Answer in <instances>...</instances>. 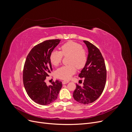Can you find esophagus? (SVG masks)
<instances>
[{
	"label": "esophagus",
	"mask_w": 132,
	"mask_h": 132,
	"mask_svg": "<svg viewBox=\"0 0 132 132\" xmlns=\"http://www.w3.org/2000/svg\"><path fill=\"white\" fill-rule=\"evenodd\" d=\"M68 83H69V81L68 80H63L62 81L63 84H67Z\"/></svg>",
	"instance_id": "obj_1"
}]
</instances>
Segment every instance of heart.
Returning a JSON list of instances; mask_svg holds the SVG:
<instances>
[{
    "mask_svg": "<svg viewBox=\"0 0 132 132\" xmlns=\"http://www.w3.org/2000/svg\"><path fill=\"white\" fill-rule=\"evenodd\" d=\"M61 51H52L50 55V61L52 64L57 66L62 62L63 56H69L68 63L69 64L63 66L56 71V76L59 78L69 80L76 71L78 69L83 68L87 60V53L83 48L80 44L72 41H68L62 45Z\"/></svg>",
    "mask_w": 132,
    "mask_h": 132,
    "instance_id": "heart-1",
    "label": "heart"
}]
</instances>
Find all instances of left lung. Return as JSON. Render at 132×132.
Segmentation results:
<instances>
[{"label": "left lung", "mask_w": 132, "mask_h": 132, "mask_svg": "<svg viewBox=\"0 0 132 132\" xmlns=\"http://www.w3.org/2000/svg\"><path fill=\"white\" fill-rule=\"evenodd\" d=\"M84 42L88 48L89 55L85 67L78 75L80 78H84L83 86L76 84L73 97L79 103L88 104L102 95L106 84V69L99 49L89 41Z\"/></svg>", "instance_id": "obj_1"}]
</instances>
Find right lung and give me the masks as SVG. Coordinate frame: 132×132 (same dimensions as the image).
<instances>
[{"label":"right lung","instance_id":"obj_1","mask_svg":"<svg viewBox=\"0 0 132 132\" xmlns=\"http://www.w3.org/2000/svg\"><path fill=\"white\" fill-rule=\"evenodd\" d=\"M61 40H46L35 46L28 54L23 70V85L28 96L36 103L47 105L54 102L62 86L61 81L47 86L46 79L53 70L50 55Z\"/></svg>","mask_w":132,"mask_h":132}]
</instances>
